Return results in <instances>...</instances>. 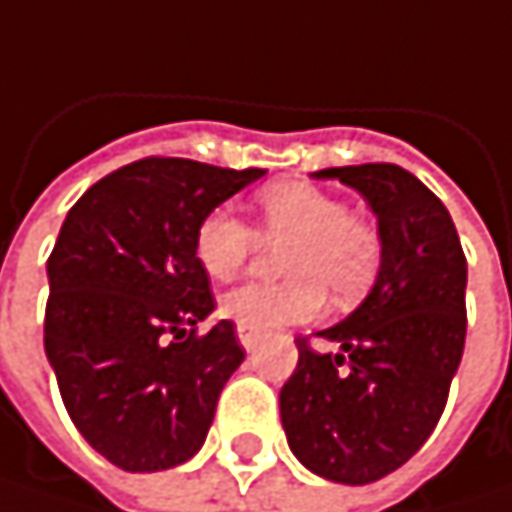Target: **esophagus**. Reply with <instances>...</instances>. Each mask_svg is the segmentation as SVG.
<instances>
[{"mask_svg":"<svg viewBox=\"0 0 512 512\" xmlns=\"http://www.w3.org/2000/svg\"><path fill=\"white\" fill-rule=\"evenodd\" d=\"M237 337H240V343H243V349L246 351H252L257 346V331H252L249 325H237Z\"/></svg>","mask_w":512,"mask_h":512,"instance_id":"1","label":"esophagus"}]
</instances>
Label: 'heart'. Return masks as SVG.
Wrapping results in <instances>:
<instances>
[{
  "mask_svg": "<svg viewBox=\"0 0 512 512\" xmlns=\"http://www.w3.org/2000/svg\"><path fill=\"white\" fill-rule=\"evenodd\" d=\"M260 234L281 249L284 281H252L222 296V313L252 331L316 319L328 293L354 304L378 278L384 243L378 225L346 202L302 178H281L257 196ZM196 257L205 272L231 281L255 257L260 237L234 210L213 208L196 225Z\"/></svg>",
  "mask_w": 512,
  "mask_h": 512,
  "instance_id": "obj_1",
  "label": "heart"
}]
</instances>
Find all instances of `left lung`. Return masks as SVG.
Returning a JSON list of instances; mask_svg holds the SVG:
<instances>
[{
  "label": "left lung",
  "mask_w": 512,
  "mask_h": 512,
  "mask_svg": "<svg viewBox=\"0 0 512 512\" xmlns=\"http://www.w3.org/2000/svg\"><path fill=\"white\" fill-rule=\"evenodd\" d=\"M378 216L381 272L351 316L299 337L281 425L310 472L372 484L404 466L440 422L466 343V255L440 199L395 163L331 166Z\"/></svg>",
  "instance_id": "left-lung-1"
}]
</instances>
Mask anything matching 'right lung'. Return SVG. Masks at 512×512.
Here are the masks:
<instances>
[{"instance_id": "obj_1", "label": "right lung", "mask_w": 512, "mask_h": 512, "mask_svg": "<svg viewBox=\"0 0 512 512\" xmlns=\"http://www.w3.org/2000/svg\"><path fill=\"white\" fill-rule=\"evenodd\" d=\"M266 169L140 158L96 181L49 255L46 357L78 434L125 472L190 460L246 351L213 310L199 219Z\"/></svg>"}]
</instances>
